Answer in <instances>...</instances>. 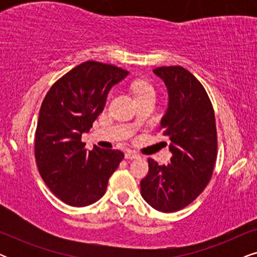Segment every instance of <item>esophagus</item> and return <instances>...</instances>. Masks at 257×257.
<instances>
[{
  "mask_svg": "<svg viewBox=\"0 0 257 257\" xmlns=\"http://www.w3.org/2000/svg\"><path fill=\"white\" fill-rule=\"evenodd\" d=\"M125 158L128 160H133V159H138L140 158V156L135 151H127V152H125Z\"/></svg>",
  "mask_w": 257,
  "mask_h": 257,
  "instance_id": "34e87169",
  "label": "esophagus"
}]
</instances>
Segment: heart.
<instances>
[{
	"mask_svg": "<svg viewBox=\"0 0 257 257\" xmlns=\"http://www.w3.org/2000/svg\"><path fill=\"white\" fill-rule=\"evenodd\" d=\"M132 87H133V91H135L136 97H140V96H144V94H146V93L154 92L153 87L146 82H136L132 85Z\"/></svg>",
	"mask_w": 257,
	"mask_h": 257,
	"instance_id": "obj_1",
	"label": "heart"
}]
</instances>
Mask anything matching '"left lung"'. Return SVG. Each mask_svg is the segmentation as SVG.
Listing matches in <instances>:
<instances>
[{"label": "left lung", "instance_id": "obj_1", "mask_svg": "<svg viewBox=\"0 0 257 257\" xmlns=\"http://www.w3.org/2000/svg\"><path fill=\"white\" fill-rule=\"evenodd\" d=\"M168 92L160 122L168 136L171 163L149 159V174L140 182L142 195L154 209L177 212L198 198L212 178L217 153L215 115L202 84L182 66L153 70Z\"/></svg>", "mask_w": 257, "mask_h": 257}]
</instances>
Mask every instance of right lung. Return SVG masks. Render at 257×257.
Returning <instances> with one entry per match:
<instances>
[{
  "label": "right lung",
  "mask_w": 257,
  "mask_h": 257,
  "mask_svg": "<svg viewBox=\"0 0 257 257\" xmlns=\"http://www.w3.org/2000/svg\"><path fill=\"white\" fill-rule=\"evenodd\" d=\"M127 75L118 66L84 62L59 78L42 103L35 135L38 172L50 191L70 206L98 201L124 158L118 150H85L82 135L103 112L111 87Z\"/></svg>",
  "instance_id": "obj_1"
}]
</instances>
